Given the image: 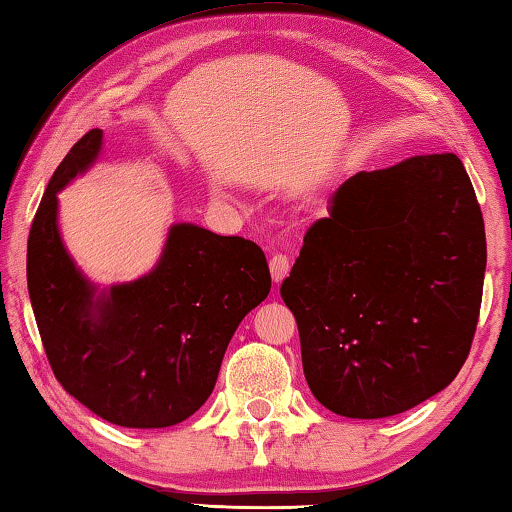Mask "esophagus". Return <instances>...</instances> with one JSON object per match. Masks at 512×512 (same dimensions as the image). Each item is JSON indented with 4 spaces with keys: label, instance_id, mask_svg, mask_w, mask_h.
<instances>
[{
    "label": "esophagus",
    "instance_id": "esophagus-1",
    "mask_svg": "<svg viewBox=\"0 0 512 512\" xmlns=\"http://www.w3.org/2000/svg\"><path fill=\"white\" fill-rule=\"evenodd\" d=\"M268 268H271V277H273V282L275 284H280L284 277L289 275V271H291V262H289V257L287 255H273L271 257V262H268Z\"/></svg>",
    "mask_w": 512,
    "mask_h": 512
}]
</instances>
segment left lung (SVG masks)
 <instances>
[{
	"label": "left lung",
	"instance_id": "obj_1",
	"mask_svg": "<svg viewBox=\"0 0 512 512\" xmlns=\"http://www.w3.org/2000/svg\"><path fill=\"white\" fill-rule=\"evenodd\" d=\"M485 259L481 207L454 153L345 180L280 289L316 400L377 420L452 384L474 339Z\"/></svg>",
	"mask_w": 512,
	"mask_h": 512
}]
</instances>
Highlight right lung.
<instances>
[{
  "label": "right lung",
  "instance_id": "add662e5",
  "mask_svg": "<svg viewBox=\"0 0 512 512\" xmlns=\"http://www.w3.org/2000/svg\"><path fill=\"white\" fill-rule=\"evenodd\" d=\"M101 149L103 131L85 133L42 196L27 246L33 316L69 395L119 427H171L212 395L232 334L268 296L271 273L253 241L173 223L149 273L99 289L60 237L58 192Z\"/></svg>",
  "mask_w": 512,
  "mask_h": 512
}]
</instances>
